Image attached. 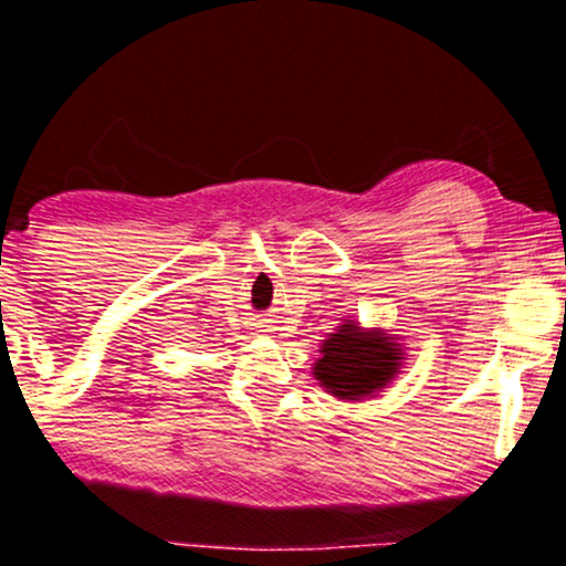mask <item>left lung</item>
Returning a JSON list of instances; mask_svg holds the SVG:
<instances>
[{
	"instance_id": "left-lung-1",
	"label": "left lung",
	"mask_w": 566,
	"mask_h": 566,
	"mask_svg": "<svg viewBox=\"0 0 566 566\" xmlns=\"http://www.w3.org/2000/svg\"><path fill=\"white\" fill-rule=\"evenodd\" d=\"M405 365V346L380 327H361L346 319L322 340L319 359L311 373L329 396L340 401H365L391 386Z\"/></svg>"
}]
</instances>
